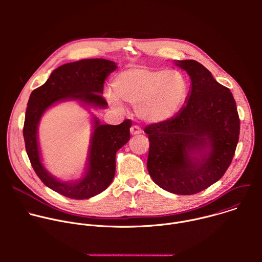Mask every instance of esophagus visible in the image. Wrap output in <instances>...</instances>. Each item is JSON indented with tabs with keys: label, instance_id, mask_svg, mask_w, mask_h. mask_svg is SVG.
<instances>
[{
	"label": "esophagus",
	"instance_id": "1",
	"mask_svg": "<svg viewBox=\"0 0 262 262\" xmlns=\"http://www.w3.org/2000/svg\"><path fill=\"white\" fill-rule=\"evenodd\" d=\"M142 133V129L138 126V125H133L130 127V134L133 136H137V135H140Z\"/></svg>",
	"mask_w": 262,
	"mask_h": 262
}]
</instances>
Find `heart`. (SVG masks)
Returning a JSON list of instances; mask_svg holds the SVG:
<instances>
[{"label":"heart","instance_id":"1","mask_svg":"<svg viewBox=\"0 0 262 262\" xmlns=\"http://www.w3.org/2000/svg\"><path fill=\"white\" fill-rule=\"evenodd\" d=\"M114 93L105 98L114 108L137 104V114L148 122H161L174 116L188 95L186 78L177 70L129 67L119 72L113 82Z\"/></svg>","mask_w":262,"mask_h":262}]
</instances>
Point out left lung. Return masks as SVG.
I'll list each match as a JSON object with an SVG mask.
<instances>
[{"instance_id":"obj_1","label":"left lung","mask_w":262,"mask_h":262,"mask_svg":"<svg viewBox=\"0 0 262 262\" xmlns=\"http://www.w3.org/2000/svg\"><path fill=\"white\" fill-rule=\"evenodd\" d=\"M176 65L189 73L191 93L177 115L145 127L147 169L165 191L194 195L225 174L235 154L241 122L231 91L208 69L195 60Z\"/></svg>"}]
</instances>
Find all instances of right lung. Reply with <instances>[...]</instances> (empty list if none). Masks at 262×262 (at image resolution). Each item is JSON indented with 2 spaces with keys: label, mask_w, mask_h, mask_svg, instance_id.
I'll return each instance as SVG.
<instances>
[{
  "label": "right lung",
  "mask_w": 262,
  "mask_h": 262,
  "mask_svg": "<svg viewBox=\"0 0 262 262\" xmlns=\"http://www.w3.org/2000/svg\"><path fill=\"white\" fill-rule=\"evenodd\" d=\"M117 68L115 62L105 59H84L56 68L49 80L32 91L23 128L26 151L31 165L40 180L53 191L71 199H88L111 184L115 175L116 154L128 142L132 121L124 120L119 125L100 124L94 120L88 169L78 181L63 182L53 177L42 166L37 127L45 111L57 101L77 99L84 104L106 107L101 95L106 77Z\"/></svg>",
  "instance_id": "1"
}]
</instances>
